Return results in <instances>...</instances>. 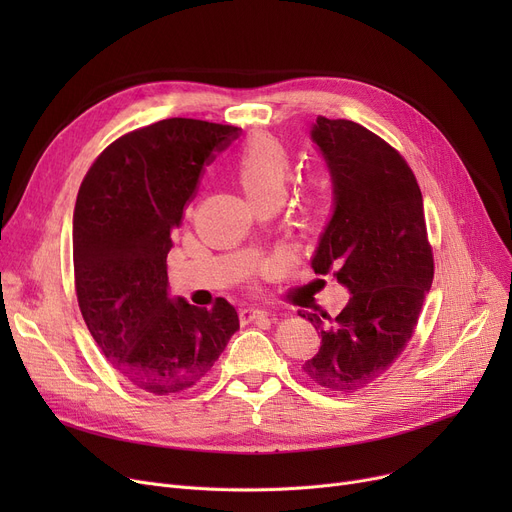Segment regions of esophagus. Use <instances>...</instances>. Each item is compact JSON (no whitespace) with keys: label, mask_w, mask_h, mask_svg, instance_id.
<instances>
[{"label":"esophagus","mask_w":512,"mask_h":512,"mask_svg":"<svg viewBox=\"0 0 512 512\" xmlns=\"http://www.w3.org/2000/svg\"><path fill=\"white\" fill-rule=\"evenodd\" d=\"M267 311H263V309H255V307H245V309H240V319L242 321H247V324H251V321H267Z\"/></svg>","instance_id":"esophagus-1"}]
</instances>
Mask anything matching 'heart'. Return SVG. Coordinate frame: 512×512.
<instances>
[{
  "instance_id": "b5f03b06",
  "label": "heart",
  "mask_w": 512,
  "mask_h": 512,
  "mask_svg": "<svg viewBox=\"0 0 512 512\" xmlns=\"http://www.w3.org/2000/svg\"><path fill=\"white\" fill-rule=\"evenodd\" d=\"M234 176L253 205L282 201L292 172V155L274 134L257 132L240 147L234 159Z\"/></svg>"
}]
</instances>
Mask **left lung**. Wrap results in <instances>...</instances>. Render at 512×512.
<instances>
[{"label":"left lung","mask_w":512,"mask_h":512,"mask_svg":"<svg viewBox=\"0 0 512 512\" xmlns=\"http://www.w3.org/2000/svg\"><path fill=\"white\" fill-rule=\"evenodd\" d=\"M311 139L334 184V213L311 267L334 272L351 299L336 317L301 313L321 336L303 371L326 390L357 392L386 373L415 334L434 280V253L405 157L351 120L317 116Z\"/></svg>","instance_id":"1"}]
</instances>
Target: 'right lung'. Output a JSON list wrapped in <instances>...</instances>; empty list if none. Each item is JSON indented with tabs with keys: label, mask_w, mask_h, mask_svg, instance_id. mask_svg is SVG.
I'll return each mask as SVG.
<instances>
[{
	"label": "right lung",
	"mask_w": 512,
	"mask_h": 512,
	"mask_svg": "<svg viewBox=\"0 0 512 512\" xmlns=\"http://www.w3.org/2000/svg\"><path fill=\"white\" fill-rule=\"evenodd\" d=\"M240 128L168 118L122 134L89 168L74 207V288L105 359L155 396L197 386L238 330L226 299L201 309L168 294V253L215 153Z\"/></svg>",
	"instance_id": "add662e5"
}]
</instances>
